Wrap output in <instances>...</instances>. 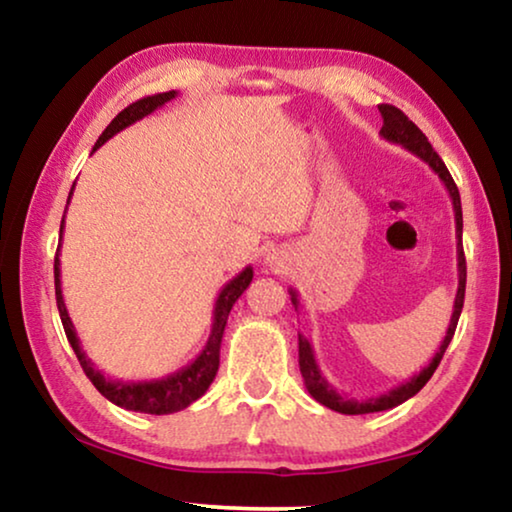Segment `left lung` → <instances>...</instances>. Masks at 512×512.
Here are the masks:
<instances>
[{"label":"left lung","instance_id":"left-lung-1","mask_svg":"<svg viewBox=\"0 0 512 512\" xmlns=\"http://www.w3.org/2000/svg\"><path fill=\"white\" fill-rule=\"evenodd\" d=\"M378 111H380V115H383V129H380V136H383V139L390 141V143H399V146L408 150V153L420 157L424 164H429L434 174H438V178H441L443 185L448 187L450 199H452V208H455V225H457L459 285H457V297H455V306H452V318H450L448 331H445V338L441 341V345H438L436 355L431 357V362L424 366V369L417 373V376L406 380V383H401L399 387H394V390H390V392L380 394V397H376V399L357 401V399H348V397H343V394H338L334 387L327 383L325 376L320 373L318 362H315V355H313V348H311V341H308L306 336L299 334V371H301V376H304L308 394H311L315 401H320L322 406H327V408L336 410V413H343V415L380 413V410H390L394 406H399V403L408 401L410 397H415V394L429 383V378L434 376L436 366L441 364L445 350H448L452 336H455L459 315H462V308H464V292H466V259H464V246H462L464 220H462V199H459L457 185H455V181H452V176H450L448 167H445V162L441 160V157H438L436 150L431 148L427 136L420 132V127H417L413 120H408L406 113L399 111L397 106H392V104H380ZM290 297H292L294 308H297L299 306L297 292L290 290Z\"/></svg>","mask_w":512,"mask_h":512}]
</instances>
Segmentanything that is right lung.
I'll return each instance as SVG.
<instances>
[{"label": "right lung", "mask_w": 512, "mask_h": 512, "mask_svg": "<svg viewBox=\"0 0 512 512\" xmlns=\"http://www.w3.org/2000/svg\"><path fill=\"white\" fill-rule=\"evenodd\" d=\"M178 95L176 90L162 92V95H153V97H143L139 102L129 104L125 111H120L115 118L111 120V125L104 129L102 136H99L95 148L104 146L106 141L115 136L122 129L134 125L136 120L146 118V115L153 113L155 109H160L167 102H171ZM71 199V192H69ZM67 213V211H64ZM62 229H64V218L60 225V241H62ZM253 280V266H246L239 276L229 280V283L222 287L218 299H215L213 306V327H211V336L204 345V350L199 352V357L194 359L192 364L183 366L181 371L171 373L167 378H157V380H139V383H122V380H111L104 378V373L95 369V364L85 357V352L81 348V341H78V334L74 329V322H71L67 306H64V297H62V283H60V248H57L55 255V299H57V311H60V320L64 327V334H67L71 348H74L78 362H81L85 376L90 378V383L97 387L102 397L109 399L115 406L125 408V410H136V413H150V415H169V413H178L190 406L192 401H197L199 397H204L208 387H211L215 373H218L220 366V343H222V334H225L227 327V318L232 306L236 304V299L246 292V287Z\"/></svg>", "instance_id": "1"}]
</instances>
